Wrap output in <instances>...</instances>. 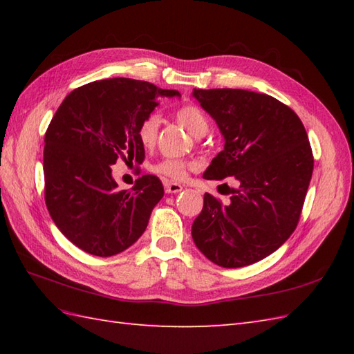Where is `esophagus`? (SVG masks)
Segmentation results:
<instances>
[{
	"instance_id": "34e87169",
	"label": "esophagus",
	"mask_w": 354,
	"mask_h": 354,
	"mask_svg": "<svg viewBox=\"0 0 354 354\" xmlns=\"http://www.w3.org/2000/svg\"><path fill=\"white\" fill-rule=\"evenodd\" d=\"M164 190L165 193L173 194V193H179L183 190V185L178 184V183H170V181H165L164 183Z\"/></svg>"
}]
</instances>
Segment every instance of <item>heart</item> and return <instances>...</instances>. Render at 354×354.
Wrapping results in <instances>:
<instances>
[{
  "label": "heart",
  "instance_id": "b5f03b06",
  "mask_svg": "<svg viewBox=\"0 0 354 354\" xmlns=\"http://www.w3.org/2000/svg\"><path fill=\"white\" fill-rule=\"evenodd\" d=\"M176 118L187 131H189L194 137H199L204 132L208 131V120L204 112H202L194 104H185V106L179 108L176 111ZM161 124V117L158 114H149L146 118H142V122L138 126V140L145 147H152L156 141L158 129ZM187 169V164L178 160H164L158 162L153 171L160 173L162 176L169 178H183Z\"/></svg>",
  "mask_w": 354,
  "mask_h": 354
}]
</instances>
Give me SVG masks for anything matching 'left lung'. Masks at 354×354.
Masks as SVG:
<instances>
[{"instance_id": "1", "label": "left lung", "mask_w": 354, "mask_h": 354, "mask_svg": "<svg viewBox=\"0 0 354 354\" xmlns=\"http://www.w3.org/2000/svg\"><path fill=\"white\" fill-rule=\"evenodd\" d=\"M192 95L225 141L202 176L239 183L228 205L205 193L193 242L222 268L252 265L297 228L313 171L307 132L295 112L268 94L227 88L193 89Z\"/></svg>"}]
</instances>
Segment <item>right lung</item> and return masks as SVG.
<instances>
[{
	"label": "right lung",
	"mask_w": 354,
	"mask_h": 354,
	"mask_svg": "<svg viewBox=\"0 0 354 354\" xmlns=\"http://www.w3.org/2000/svg\"><path fill=\"white\" fill-rule=\"evenodd\" d=\"M161 97H181L149 82L97 80L65 97L45 133V204L59 231L82 251L111 257L132 246L164 196L160 179L141 176L131 190L112 178L118 156L141 162L138 126Z\"/></svg>",
	"instance_id": "right-lung-1"
}]
</instances>
